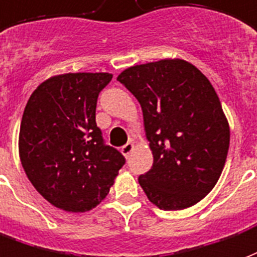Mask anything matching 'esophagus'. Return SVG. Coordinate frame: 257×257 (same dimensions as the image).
<instances>
[{
    "label": "esophagus",
    "mask_w": 257,
    "mask_h": 257,
    "mask_svg": "<svg viewBox=\"0 0 257 257\" xmlns=\"http://www.w3.org/2000/svg\"><path fill=\"white\" fill-rule=\"evenodd\" d=\"M133 149H134V144L133 142H127L124 147H121V153H123V156L124 157H128L130 156V153L133 152Z\"/></svg>",
    "instance_id": "esophagus-1"
}]
</instances>
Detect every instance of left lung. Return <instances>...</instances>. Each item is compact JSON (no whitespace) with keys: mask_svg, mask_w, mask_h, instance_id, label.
I'll return each mask as SVG.
<instances>
[{"mask_svg":"<svg viewBox=\"0 0 257 257\" xmlns=\"http://www.w3.org/2000/svg\"><path fill=\"white\" fill-rule=\"evenodd\" d=\"M117 80L141 104L153 166L138 182L164 211L203 200L223 171L230 127L205 75L181 59L124 69Z\"/></svg>","mask_w":257,"mask_h":257,"instance_id":"obj_1","label":"left lung"}]
</instances>
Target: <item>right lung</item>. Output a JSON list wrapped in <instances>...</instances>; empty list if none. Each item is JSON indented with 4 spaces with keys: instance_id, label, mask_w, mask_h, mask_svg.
Instances as JSON below:
<instances>
[{
    "instance_id": "1",
    "label": "right lung",
    "mask_w": 257,
    "mask_h": 257,
    "mask_svg": "<svg viewBox=\"0 0 257 257\" xmlns=\"http://www.w3.org/2000/svg\"><path fill=\"white\" fill-rule=\"evenodd\" d=\"M108 72L52 76L34 90L24 108L19 155L37 192L67 212H86L106 197L126 163L104 144L95 123Z\"/></svg>"
}]
</instances>
